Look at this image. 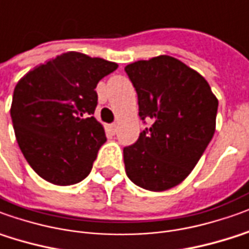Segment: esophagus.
Wrapping results in <instances>:
<instances>
[{
  "instance_id": "obj_1",
  "label": "esophagus",
  "mask_w": 249,
  "mask_h": 249,
  "mask_svg": "<svg viewBox=\"0 0 249 249\" xmlns=\"http://www.w3.org/2000/svg\"><path fill=\"white\" fill-rule=\"evenodd\" d=\"M108 128H109L111 134H115V133L118 131V126H116L115 123H112V124H109V126H108Z\"/></svg>"
}]
</instances>
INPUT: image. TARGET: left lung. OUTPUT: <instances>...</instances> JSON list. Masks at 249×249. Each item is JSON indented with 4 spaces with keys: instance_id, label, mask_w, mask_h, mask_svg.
Masks as SVG:
<instances>
[{
    "instance_id": "8db88e82",
    "label": "left lung",
    "mask_w": 249,
    "mask_h": 249,
    "mask_svg": "<svg viewBox=\"0 0 249 249\" xmlns=\"http://www.w3.org/2000/svg\"><path fill=\"white\" fill-rule=\"evenodd\" d=\"M138 96L145 127L123 149L128 179L149 191H165L186 179L215 131L218 100L202 75L169 55L124 68Z\"/></svg>"
}]
</instances>
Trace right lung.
<instances>
[{
  "label": "right lung",
  "mask_w": 249,
  "mask_h": 249,
  "mask_svg": "<svg viewBox=\"0 0 249 249\" xmlns=\"http://www.w3.org/2000/svg\"><path fill=\"white\" fill-rule=\"evenodd\" d=\"M115 62L69 51L36 66L17 82L12 123L25 160L40 178L70 186L90 172L107 141L96 121L97 82Z\"/></svg>",
  "instance_id": "add662e5"
}]
</instances>
